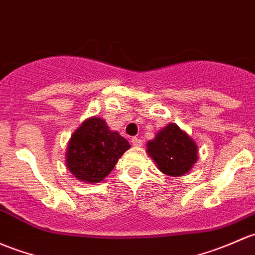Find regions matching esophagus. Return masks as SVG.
Segmentation results:
<instances>
[{"label":"esophagus","instance_id":"esophagus-1","mask_svg":"<svg viewBox=\"0 0 255 255\" xmlns=\"http://www.w3.org/2000/svg\"><path fill=\"white\" fill-rule=\"evenodd\" d=\"M130 141H132L133 146H141L143 145V140L139 138H136V136H133L132 139H130Z\"/></svg>","mask_w":255,"mask_h":255}]
</instances>
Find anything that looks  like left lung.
<instances>
[{"label": "left lung", "instance_id": "8db88e82", "mask_svg": "<svg viewBox=\"0 0 255 255\" xmlns=\"http://www.w3.org/2000/svg\"><path fill=\"white\" fill-rule=\"evenodd\" d=\"M146 146V151L157 168L167 176L186 175L197 161V144L175 123H170L159 130Z\"/></svg>", "mask_w": 255, "mask_h": 255}]
</instances>
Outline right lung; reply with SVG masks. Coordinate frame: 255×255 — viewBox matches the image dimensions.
<instances>
[{
    "mask_svg": "<svg viewBox=\"0 0 255 255\" xmlns=\"http://www.w3.org/2000/svg\"><path fill=\"white\" fill-rule=\"evenodd\" d=\"M129 148L127 139L110 129L105 120L90 117L69 139L67 167L79 181L99 183L114 170L123 152Z\"/></svg>",
    "mask_w": 255,
    "mask_h": 255,
    "instance_id": "add662e5",
    "label": "right lung"
}]
</instances>
